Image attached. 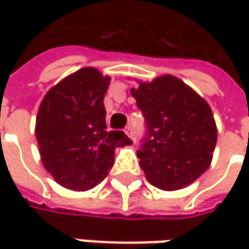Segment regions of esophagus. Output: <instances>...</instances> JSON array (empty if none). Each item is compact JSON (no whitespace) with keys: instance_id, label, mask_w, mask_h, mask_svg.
Listing matches in <instances>:
<instances>
[{"instance_id":"obj_1","label":"esophagus","mask_w":249,"mask_h":249,"mask_svg":"<svg viewBox=\"0 0 249 249\" xmlns=\"http://www.w3.org/2000/svg\"><path fill=\"white\" fill-rule=\"evenodd\" d=\"M125 134L131 138V140H134V129H132V126H126V129H125Z\"/></svg>"}]
</instances>
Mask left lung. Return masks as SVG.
Segmentation results:
<instances>
[{
    "instance_id": "8db88e82",
    "label": "left lung",
    "mask_w": 249,
    "mask_h": 249,
    "mask_svg": "<svg viewBox=\"0 0 249 249\" xmlns=\"http://www.w3.org/2000/svg\"><path fill=\"white\" fill-rule=\"evenodd\" d=\"M131 95L145 118L137 156L147 180L161 190L193 183L209 167L218 138L208 102L172 75L138 82Z\"/></svg>"
}]
</instances>
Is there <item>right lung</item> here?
Here are the masks:
<instances>
[{
    "label": "right lung",
    "mask_w": 249,
    "mask_h": 249,
    "mask_svg": "<svg viewBox=\"0 0 249 249\" xmlns=\"http://www.w3.org/2000/svg\"><path fill=\"white\" fill-rule=\"evenodd\" d=\"M109 80L83 68L53 86L38 108L36 138L43 166L66 189L85 192L99 184L114 164L115 148L132 144L123 131H107Z\"/></svg>",
    "instance_id": "right-lung-1"
}]
</instances>
